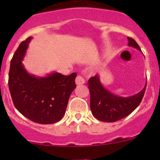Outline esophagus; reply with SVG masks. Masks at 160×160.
Returning a JSON list of instances; mask_svg holds the SVG:
<instances>
[{"mask_svg": "<svg viewBox=\"0 0 160 160\" xmlns=\"http://www.w3.org/2000/svg\"><path fill=\"white\" fill-rule=\"evenodd\" d=\"M75 82L77 85H81L85 83V80L83 79V77H81V76H77V77H76Z\"/></svg>", "mask_w": 160, "mask_h": 160, "instance_id": "34e87169", "label": "esophagus"}]
</instances>
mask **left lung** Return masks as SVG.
<instances>
[{"label":"left lung","mask_w":160,"mask_h":160,"mask_svg":"<svg viewBox=\"0 0 160 160\" xmlns=\"http://www.w3.org/2000/svg\"><path fill=\"white\" fill-rule=\"evenodd\" d=\"M128 46L141 51L139 46L133 38L128 37ZM90 93V109L97 119L105 122H114L130 114L141 103L146 91L144 88L135 95L121 97L104 88L99 75H95L88 80Z\"/></svg>","instance_id":"left-lung-1"}]
</instances>
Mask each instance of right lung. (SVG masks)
<instances>
[{
    "instance_id": "add662e5",
    "label": "right lung",
    "mask_w": 160,
    "mask_h": 160,
    "mask_svg": "<svg viewBox=\"0 0 160 160\" xmlns=\"http://www.w3.org/2000/svg\"><path fill=\"white\" fill-rule=\"evenodd\" d=\"M32 37L23 41L11 60L8 87L14 107L25 118L42 125L59 122L65 114L70 96L76 88V72L46 77L28 73L22 60Z\"/></svg>"
}]
</instances>
